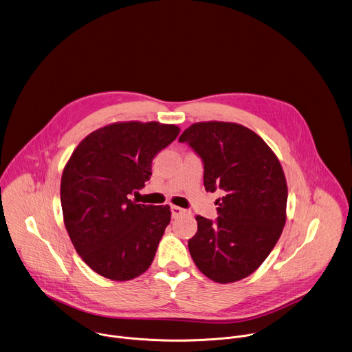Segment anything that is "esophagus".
<instances>
[{"label": "esophagus", "instance_id": "34e87169", "mask_svg": "<svg viewBox=\"0 0 352 352\" xmlns=\"http://www.w3.org/2000/svg\"><path fill=\"white\" fill-rule=\"evenodd\" d=\"M182 212H184V208H181V207H178V206H171V214H173V218L179 217Z\"/></svg>", "mask_w": 352, "mask_h": 352}]
</instances>
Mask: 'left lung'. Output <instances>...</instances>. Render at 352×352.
<instances>
[{"mask_svg": "<svg viewBox=\"0 0 352 352\" xmlns=\"http://www.w3.org/2000/svg\"><path fill=\"white\" fill-rule=\"evenodd\" d=\"M179 141L203 159L206 190L222 192L217 222L196 217L190 256L210 280L240 281L265 262L285 226L288 186L281 163L262 137L233 122L193 123Z\"/></svg>", "mask_w": 352, "mask_h": 352, "instance_id": "obj_1", "label": "left lung"}]
</instances>
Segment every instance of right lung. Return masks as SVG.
I'll return each mask as SVG.
<instances>
[{
  "label": "right lung",
  "instance_id": "1",
  "mask_svg": "<svg viewBox=\"0 0 352 352\" xmlns=\"http://www.w3.org/2000/svg\"><path fill=\"white\" fill-rule=\"evenodd\" d=\"M179 134L175 124L116 122L86 135L60 184L63 219L82 261L112 281L145 273L171 219L170 206L130 200L152 175V160Z\"/></svg>",
  "mask_w": 352,
  "mask_h": 352
}]
</instances>
